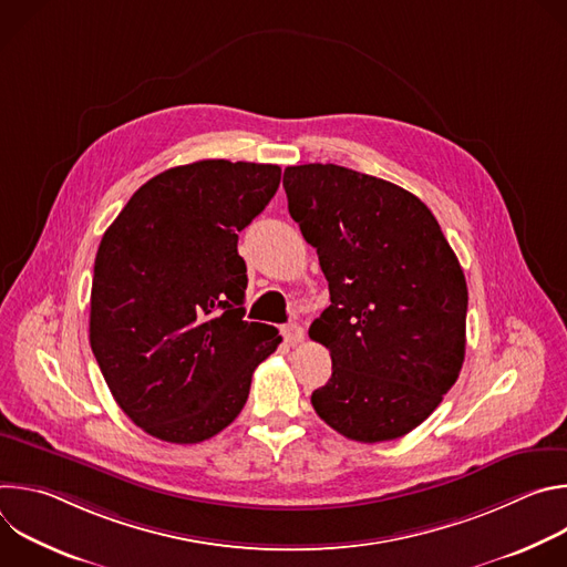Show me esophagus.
<instances>
[{
    "mask_svg": "<svg viewBox=\"0 0 567 567\" xmlns=\"http://www.w3.org/2000/svg\"><path fill=\"white\" fill-rule=\"evenodd\" d=\"M282 337H285V341L289 346H296V343H300L305 339V330L300 326H296V322H291V326L282 328Z\"/></svg>",
    "mask_w": 567,
    "mask_h": 567,
    "instance_id": "obj_1",
    "label": "esophagus"
}]
</instances>
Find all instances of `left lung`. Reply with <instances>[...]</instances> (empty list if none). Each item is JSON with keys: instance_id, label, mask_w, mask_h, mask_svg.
<instances>
[{"instance_id": "8db88e82", "label": "left lung", "mask_w": 567, "mask_h": 567, "mask_svg": "<svg viewBox=\"0 0 567 567\" xmlns=\"http://www.w3.org/2000/svg\"><path fill=\"white\" fill-rule=\"evenodd\" d=\"M282 186L332 300L309 328L332 357L313 411L363 444L411 433L464 363L468 291L451 245L426 204L390 182L305 164L285 168Z\"/></svg>"}]
</instances>
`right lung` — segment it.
I'll return each mask as SVG.
<instances>
[{
    "instance_id": "1",
    "label": "right lung",
    "mask_w": 567,
    "mask_h": 567,
    "mask_svg": "<svg viewBox=\"0 0 567 567\" xmlns=\"http://www.w3.org/2000/svg\"><path fill=\"white\" fill-rule=\"evenodd\" d=\"M280 168L195 161L143 184L94 262L90 343L123 413L147 435L197 444L245 409L282 337L245 320L237 233L265 210Z\"/></svg>"
}]
</instances>
